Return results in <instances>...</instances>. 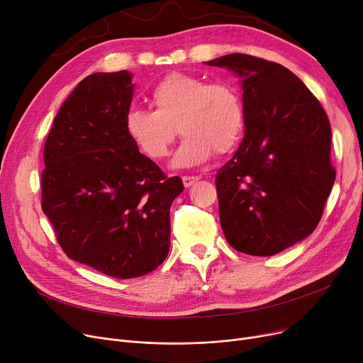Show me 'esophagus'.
Returning a JSON list of instances; mask_svg holds the SVG:
<instances>
[{"label": "esophagus", "mask_w": 363, "mask_h": 363, "mask_svg": "<svg viewBox=\"0 0 363 363\" xmlns=\"http://www.w3.org/2000/svg\"><path fill=\"white\" fill-rule=\"evenodd\" d=\"M199 179L201 177H198V176H184L183 177V184H184V187H190L191 184H195Z\"/></svg>", "instance_id": "obj_1"}]
</instances>
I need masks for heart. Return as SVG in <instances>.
Listing matches in <instances>:
<instances>
[{"label":"heart","instance_id":"1","mask_svg":"<svg viewBox=\"0 0 363 363\" xmlns=\"http://www.w3.org/2000/svg\"><path fill=\"white\" fill-rule=\"evenodd\" d=\"M151 102L154 110L132 108L124 117L127 138L149 160L168 155L177 129L184 139L172 161L174 168L201 165L214 152L227 154L243 138L245 102L230 83L173 73L152 89Z\"/></svg>","mask_w":363,"mask_h":363}]
</instances>
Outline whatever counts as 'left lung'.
I'll use <instances>...</instances> for the list:
<instances>
[{
  "label": "left lung",
  "mask_w": 363,
  "mask_h": 363,
  "mask_svg": "<svg viewBox=\"0 0 363 363\" xmlns=\"http://www.w3.org/2000/svg\"><path fill=\"white\" fill-rule=\"evenodd\" d=\"M205 64L240 79L245 138L216 176L230 246L271 257L316 228L331 194V125L305 83L281 64L228 54Z\"/></svg>",
  "instance_id": "left-lung-1"
}]
</instances>
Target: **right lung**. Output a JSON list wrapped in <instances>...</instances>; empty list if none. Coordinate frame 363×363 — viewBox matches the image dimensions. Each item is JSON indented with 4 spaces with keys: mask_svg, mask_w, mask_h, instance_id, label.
<instances>
[{
    "mask_svg": "<svg viewBox=\"0 0 363 363\" xmlns=\"http://www.w3.org/2000/svg\"><path fill=\"white\" fill-rule=\"evenodd\" d=\"M127 70L84 77L58 110L44 147L42 209L67 257L116 279L158 268L169 250L180 177L127 138L135 84Z\"/></svg>",
    "mask_w": 363,
    "mask_h": 363,
    "instance_id": "add662e5",
    "label": "right lung"
}]
</instances>
